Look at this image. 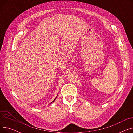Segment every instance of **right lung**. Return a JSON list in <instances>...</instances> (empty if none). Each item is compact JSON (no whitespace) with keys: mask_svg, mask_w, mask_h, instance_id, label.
I'll use <instances>...</instances> for the list:
<instances>
[{"mask_svg":"<svg viewBox=\"0 0 133 133\" xmlns=\"http://www.w3.org/2000/svg\"><path fill=\"white\" fill-rule=\"evenodd\" d=\"M57 97H55V99H54V100H53V101H52V102H54V101H55V99H56V98H57ZM52 102H51V103H52Z\"/></svg>","mask_w":133,"mask_h":133,"instance_id":"1","label":"right lung"}]
</instances>
